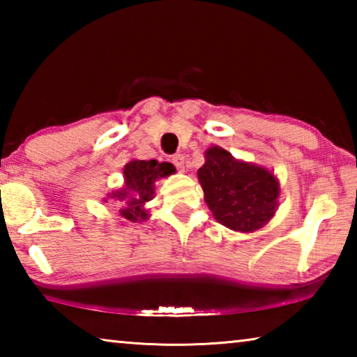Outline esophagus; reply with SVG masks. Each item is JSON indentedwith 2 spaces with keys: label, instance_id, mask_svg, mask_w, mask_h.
<instances>
[{
  "label": "esophagus",
  "instance_id": "obj_1",
  "mask_svg": "<svg viewBox=\"0 0 357 357\" xmlns=\"http://www.w3.org/2000/svg\"><path fill=\"white\" fill-rule=\"evenodd\" d=\"M172 162H173V165L178 168L179 172H184V162H185V159H184V155H181V154H178V155H174L173 159H172Z\"/></svg>",
  "mask_w": 357,
  "mask_h": 357
}]
</instances>
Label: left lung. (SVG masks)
<instances>
[{
  "label": "left lung",
  "mask_w": 357,
  "mask_h": 357,
  "mask_svg": "<svg viewBox=\"0 0 357 357\" xmlns=\"http://www.w3.org/2000/svg\"><path fill=\"white\" fill-rule=\"evenodd\" d=\"M198 179L215 220L234 231L252 233L275 213L279 183L273 173L239 162L219 146L206 151Z\"/></svg>",
  "instance_id": "left-lung-1"
}]
</instances>
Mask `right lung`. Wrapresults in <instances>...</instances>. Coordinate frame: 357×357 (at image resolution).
Instances as JSON below:
<instances>
[{
  "label": "right lung",
  "instance_id": "1",
  "mask_svg": "<svg viewBox=\"0 0 357 357\" xmlns=\"http://www.w3.org/2000/svg\"><path fill=\"white\" fill-rule=\"evenodd\" d=\"M172 173H174V167L168 162L162 164L157 160L129 162L124 167V187L112 193L113 200H118L121 204V215L130 222L146 219V213L142 206L153 198L155 179Z\"/></svg>",
  "mask_w": 357,
  "mask_h": 357
}]
</instances>
